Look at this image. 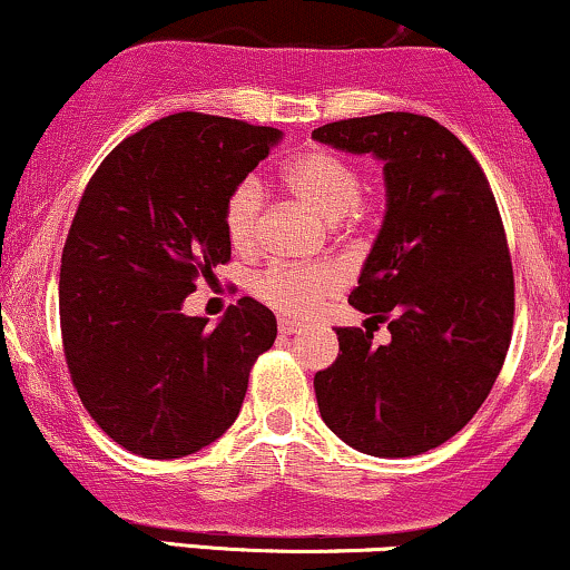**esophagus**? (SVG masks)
I'll use <instances>...</instances> for the list:
<instances>
[{
	"label": "esophagus",
	"instance_id": "34e87169",
	"mask_svg": "<svg viewBox=\"0 0 570 570\" xmlns=\"http://www.w3.org/2000/svg\"><path fill=\"white\" fill-rule=\"evenodd\" d=\"M278 331H281V334H284V336H294V334H299L302 326H299L297 321L281 318V321H278Z\"/></svg>",
	"mask_w": 570,
	"mask_h": 570
}]
</instances>
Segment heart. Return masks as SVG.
Listing matches in <instances>:
<instances>
[{
    "mask_svg": "<svg viewBox=\"0 0 570 570\" xmlns=\"http://www.w3.org/2000/svg\"><path fill=\"white\" fill-rule=\"evenodd\" d=\"M284 184L294 197L313 207L321 218L338 220L344 215L360 220L368 205L360 199L363 178L360 170L342 155L328 149H313L299 155L284 168ZM263 213V186L255 178L236 184L223 205V228L234 249L249 252L257 244ZM344 284V273L334 263L273 265L255 281V294L265 305L292 318H307L331 294Z\"/></svg>",
    "mask_w": 570,
    "mask_h": 570,
    "instance_id": "b5f03b06",
    "label": "heart"
}]
</instances>
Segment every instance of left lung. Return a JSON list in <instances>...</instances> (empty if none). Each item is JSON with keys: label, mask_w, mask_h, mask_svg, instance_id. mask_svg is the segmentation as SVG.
Listing matches in <instances>:
<instances>
[{"label": "left lung", "mask_w": 570, "mask_h": 570, "mask_svg": "<svg viewBox=\"0 0 570 570\" xmlns=\"http://www.w3.org/2000/svg\"><path fill=\"white\" fill-rule=\"evenodd\" d=\"M313 139L384 163V223L350 305L392 334L373 344V331L336 328L338 357L313 381L321 417L365 455H421L476 415L510 347L513 265L494 194L426 115L336 120Z\"/></svg>", "instance_id": "1"}]
</instances>
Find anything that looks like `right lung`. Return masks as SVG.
<instances>
[{
  "label": "right lung",
  "instance_id": "obj_1",
  "mask_svg": "<svg viewBox=\"0 0 570 570\" xmlns=\"http://www.w3.org/2000/svg\"><path fill=\"white\" fill-rule=\"evenodd\" d=\"M278 128L176 112L105 157L78 202L60 265L70 379L112 442L153 460L226 434L276 315L252 297L218 326L184 299L232 261L223 205L281 141Z\"/></svg>",
  "mask_w": 570,
  "mask_h": 570
}]
</instances>
